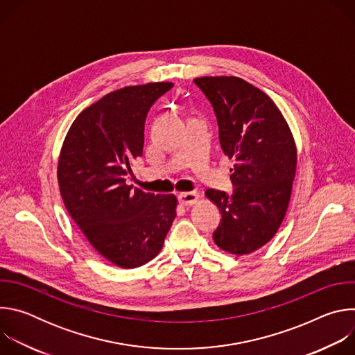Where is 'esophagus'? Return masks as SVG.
I'll list each match as a JSON object with an SVG mask.
<instances>
[{
    "instance_id": "34e87169",
    "label": "esophagus",
    "mask_w": 355,
    "mask_h": 355,
    "mask_svg": "<svg viewBox=\"0 0 355 355\" xmlns=\"http://www.w3.org/2000/svg\"><path fill=\"white\" fill-rule=\"evenodd\" d=\"M199 199V193L196 192H182L178 195V200L180 204L184 205V207H188V205H193L196 204Z\"/></svg>"
}]
</instances>
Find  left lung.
<instances>
[{
	"label": "left lung",
	"mask_w": 355,
	"mask_h": 355,
	"mask_svg": "<svg viewBox=\"0 0 355 355\" xmlns=\"http://www.w3.org/2000/svg\"><path fill=\"white\" fill-rule=\"evenodd\" d=\"M193 83L211 103L223 153L234 160L232 193L209 188L219 208L215 243L230 254H250L279 229L291 199L296 147L274 101L239 77H200Z\"/></svg>",
	"instance_id": "obj_1"
}]
</instances>
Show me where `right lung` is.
I'll return each mask as SVG.
<instances>
[{
	"mask_svg": "<svg viewBox=\"0 0 355 355\" xmlns=\"http://www.w3.org/2000/svg\"><path fill=\"white\" fill-rule=\"evenodd\" d=\"M171 88L148 83L107 94L76 118L60 151L58 180L67 212L99 254L121 268L153 260L177 215L174 195L126 184L143 155L147 112Z\"/></svg>",
	"mask_w": 355,
	"mask_h": 355,
	"instance_id": "1",
	"label": "right lung"
}]
</instances>
